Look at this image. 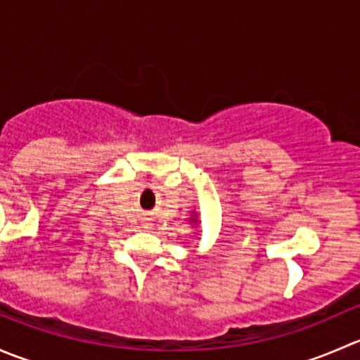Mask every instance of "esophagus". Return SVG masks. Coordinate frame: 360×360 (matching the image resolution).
<instances>
[{"label":"esophagus","mask_w":360,"mask_h":360,"mask_svg":"<svg viewBox=\"0 0 360 360\" xmlns=\"http://www.w3.org/2000/svg\"><path fill=\"white\" fill-rule=\"evenodd\" d=\"M146 228H151V226H150V224H146Z\"/></svg>","instance_id":"1"}]
</instances>
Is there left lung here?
<instances>
[{
    "mask_svg": "<svg viewBox=\"0 0 360 360\" xmlns=\"http://www.w3.org/2000/svg\"><path fill=\"white\" fill-rule=\"evenodd\" d=\"M188 221H190L191 226H195V228L198 226V212H197V210H191V217Z\"/></svg>",
    "mask_w": 360,
    "mask_h": 360,
    "instance_id": "obj_1",
    "label": "left lung"
}]
</instances>
